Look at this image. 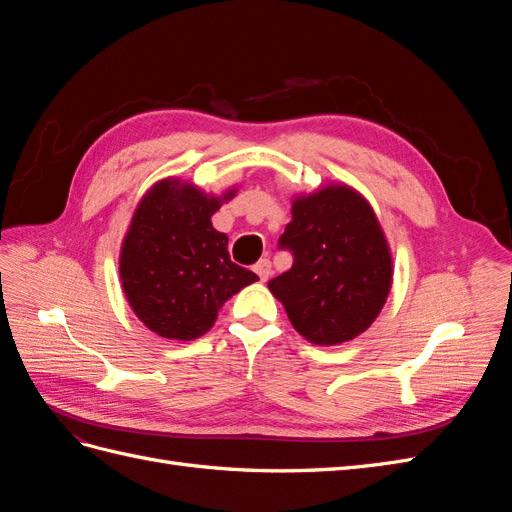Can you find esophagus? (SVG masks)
Returning <instances> with one entry per match:
<instances>
[{
  "label": "esophagus",
  "instance_id": "34e87169",
  "mask_svg": "<svg viewBox=\"0 0 512 512\" xmlns=\"http://www.w3.org/2000/svg\"><path fill=\"white\" fill-rule=\"evenodd\" d=\"M254 271H256V275L260 277V282H267L269 277H271V262L267 260V258H260L256 265H254Z\"/></svg>",
  "mask_w": 512,
  "mask_h": 512
}]
</instances>
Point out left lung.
Listing matches in <instances>:
<instances>
[{"mask_svg": "<svg viewBox=\"0 0 512 512\" xmlns=\"http://www.w3.org/2000/svg\"><path fill=\"white\" fill-rule=\"evenodd\" d=\"M280 245L288 271L269 290L309 344L337 346L365 333L393 286V254L369 200L344 181L292 196Z\"/></svg>", "mask_w": 512, "mask_h": 512, "instance_id": "obj_1", "label": "left lung"}]
</instances>
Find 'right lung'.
I'll return each instance as SVG.
<instances>
[{"label": "right lung", "instance_id": "1", "mask_svg": "<svg viewBox=\"0 0 512 512\" xmlns=\"http://www.w3.org/2000/svg\"><path fill=\"white\" fill-rule=\"evenodd\" d=\"M239 192L209 194L194 181L164 177L138 200L119 250V280L136 318L175 342L205 335L224 303L258 280L228 256L213 213Z\"/></svg>", "mask_w": 512, "mask_h": 512}]
</instances>
